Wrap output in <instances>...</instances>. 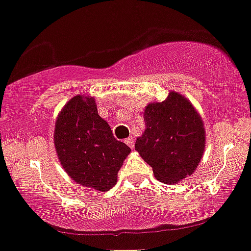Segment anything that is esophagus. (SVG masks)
<instances>
[{"label":"esophagus","instance_id":"esophagus-1","mask_svg":"<svg viewBox=\"0 0 251 251\" xmlns=\"http://www.w3.org/2000/svg\"><path fill=\"white\" fill-rule=\"evenodd\" d=\"M125 143L127 144V146L130 147V148H133V146H135V140H133L132 136H131V137H128V138H126Z\"/></svg>","mask_w":251,"mask_h":251}]
</instances>
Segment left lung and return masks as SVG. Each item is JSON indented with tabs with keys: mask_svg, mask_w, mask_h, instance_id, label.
<instances>
[{
	"mask_svg": "<svg viewBox=\"0 0 251 251\" xmlns=\"http://www.w3.org/2000/svg\"><path fill=\"white\" fill-rule=\"evenodd\" d=\"M143 116L146 130L135 148L155 178L177 183L193 174L205 148L204 124L193 104L171 91L164 102L149 103Z\"/></svg>",
	"mask_w": 251,
	"mask_h": 251,
	"instance_id": "left-lung-1",
	"label": "left lung"
}]
</instances>
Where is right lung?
Masks as SVG:
<instances>
[{
	"instance_id": "add662e5",
	"label": "right lung",
	"mask_w": 251,
	"mask_h": 251,
	"mask_svg": "<svg viewBox=\"0 0 251 251\" xmlns=\"http://www.w3.org/2000/svg\"><path fill=\"white\" fill-rule=\"evenodd\" d=\"M53 138L60 164L70 178L102 192L115 186L119 170L131 151L98 115L95 100L80 95L60 110Z\"/></svg>"
}]
</instances>
